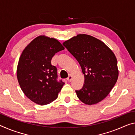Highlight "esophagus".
Listing matches in <instances>:
<instances>
[{"label": "esophagus", "instance_id": "34e87169", "mask_svg": "<svg viewBox=\"0 0 135 135\" xmlns=\"http://www.w3.org/2000/svg\"><path fill=\"white\" fill-rule=\"evenodd\" d=\"M67 79V80L68 81V82H71V79H72V76L71 75V74H70L69 76L68 77Z\"/></svg>", "mask_w": 135, "mask_h": 135}]
</instances>
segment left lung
<instances>
[{"instance_id":"obj_1","label":"left lung","mask_w":135,"mask_h":135,"mask_svg":"<svg viewBox=\"0 0 135 135\" xmlns=\"http://www.w3.org/2000/svg\"><path fill=\"white\" fill-rule=\"evenodd\" d=\"M62 44L78 61L84 74L83 87L76 90L78 97L89 105L102 101L118 77L114 53L104 42L85 34H79Z\"/></svg>"}]
</instances>
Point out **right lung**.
Masks as SVG:
<instances>
[{
	"instance_id": "1",
	"label": "right lung",
	"mask_w": 135,
	"mask_h": 135,
	"mask_svg": "<svg viewBox=\"0 0 135 135\" xmlns=\"http://www.w3.org/2000/svg\"><path fill=\"white\" fill-rule=\"evenodd\" d=\"M58 41L40 36L30 42L19 59L17 74L21 90L40 105L56 100L65 83L57 80V68L51 64L55 53L63 50Z\"/></svg>"
}]
</instances>
